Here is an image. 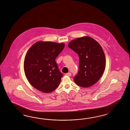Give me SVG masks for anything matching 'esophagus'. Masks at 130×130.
Wrapping results in <instances>:
<instances>
[{
	"instance_id": "1",
	"label": "esophagus",
	"mask_w": 130,
	"mask_h": 130,
	"mask_svg": "<svg viewBox=\"0 0 130 130\" xmlns=\"http://www.w3.org/2000/svg\"><path fill=\"white\" fill-rule=\"evenodd\" d=\"M65 75H67V76H70L71 75V74L70 73H68L66 74Z\"/></svg>"
}]
</instances>
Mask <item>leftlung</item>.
Returning a JSON list of instances; mask_svg holds the SVG:
<instances>
[{"mask_svg": "<svg viewBox=\"0 0 130 130\" xmlns=\"http://www.w3.org/2000/svg\"><path fill=\"white\" fill-rule=\"evenodd\" d=\"M68 46L79 57V71L74 78V82L85 88L94 85L102 76L106 65L100 45L92 37H84L71 41Z\"/></svg>", "mask_w": 130, "mask_h": 130, "instance_id": "8db88e82", "label": "left lung"}]
</instances>
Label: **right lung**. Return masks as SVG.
I'll use <instances>...</instances> for the list:
<instances>
[{
    "label": "right lung",
    "mask_w": 130,
    "mask_h": 130,
    "mask_svg": "<svg viewBox=\"0 0 130 130\" xmlns=\"http://www.w3.org/2000/svg\"><path fill=\"white\" fill-rule=\"evenodd\" d=\"M64 45L63 43L40 41L29 49L24 68L26 78L35 88L49 93L58 87L63 74L55 60Z\"/></svg>",
    "instance_id": "right-lung-1"
}]
</instances>
